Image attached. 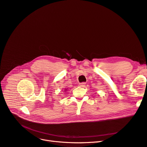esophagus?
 <instances>
[{"label": "esophagus", "instance_id": "34e87169", "mask_svg": "<svg viewBox=\"0 0 147 147\" xmlns=\"http://www.w3.org/2000/svg\"><path fill=\"white\" fill-rule=\"evenodd\" d=\"M86 84V83H84V82H83V83H80L79 84V86H80V87H83L84 85H85Z\"/></svg>", "mask_w": 147, "mask_h": 147}]
</instances>
